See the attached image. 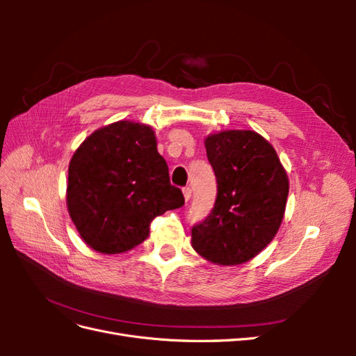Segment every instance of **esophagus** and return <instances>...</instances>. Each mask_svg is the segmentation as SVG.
<instances>
[{
    "instance_id": "esophagus-1",
    "label": "esophagus",
    "mask_w": 356,
    "mask_h": 356,
    "mask_svg": "<svg viewBox=\"0 0 356 356\" xmlns=\"http://www.w3.org/2000/svg\"><path fill=\"white\" fill-rule=\"evenodd\" d=\"M182 195H184V200L188 202L191 199V188L190 187L182 188Z\"/></svg>"
}]
</instances>
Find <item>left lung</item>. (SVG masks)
Segmentation results:
<instances>
[{
  "mask_svg": "<svg viewBox=\"0 0 356 356\" xmlns=\"http://www.w3.org/2000/svg\"><path fill=\"white\" fill-rule=\"evenodd\" d=\"M218 193L208 218L191 229L195 251L218 266L250 261L281 227L289 181L273 145L254 131L204 139Z\"/></svg>",
  "mask_w": 356,
  "mask_h": 356,
  "instance_id": "left-lung-1",
  "label": "left lung"
}]
</instances>
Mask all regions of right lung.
<instances>
[{
  "instance_id": "1",
  "label": "right lung",
  "mask_w": 356,
  "mask_h": 356,
  "mask_svg": "<svg viewBox=\"0 0 356 356\" xmlns=\"http://www.w3.org/2000/svg\"><path fill=\"white\" fill-rule=\"evenodd\" d=\"M184 204L170 186L152 126L120 120L89 135L70 161L67 207L84 243L122 254L143 243L149 222Z\"/></svg>"
}]
</instances>
